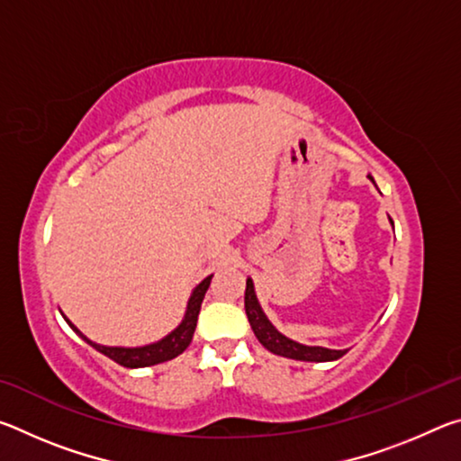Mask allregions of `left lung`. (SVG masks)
Returning <instances> with one entry per match:
<instances>
[{"mask_svg": "<svg viewBox=\"0 0 461 461\" xmlns=\"http://www.w3.org/2000/svg\"><path fill=\"white\" fill-rule=\"evenodd\" d=\"M244 307H246L248 321H249V325H252L256 338H258L262 346L272 354L293 357V360H305V362H330V360H338V357H341L348 352V349H327V348H319V346H315V348L303 346V343H296L293 339L285 338L283 333H278L267 319V315L262 313V309L254 294V285L249 278L246 280Z\"/></svg>", "mask_w": 461, "mask_h": 461, "instance_id": "1", "label": "left lung"}]
</instances>
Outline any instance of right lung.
<instances>
[{
  "mask_svg": "<svg viewBox=\"0 0 461 461\" xmlns=\"http://www.w3.org/2000/svg\"><path fill=\"white\" fill-rule=\"evenodd\" d=\"M213 276V275H212ZM212 276H207L203 283L194 288L191 299H189V307H186V315L183 319V323L176 327L173 333H168L165 339L150 343V346L144 348H107V346H99V343L89 341L85 335L77 330V327L68 321V325L81 335V338L101 352L107 357H112L113 362H118L123 368H144V366H154L167 360H173L178 354H183L189 343L193 339L194 327H197V319H199V311H201V303L203 296H205L209 285H212Z\"/></svg>",
  "mask_w": 461,
  "mask_h": 461,
  "instance_id": "right-lung-1",
  "label": "right lung"
}]
</instances>
